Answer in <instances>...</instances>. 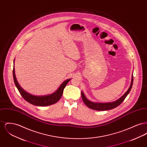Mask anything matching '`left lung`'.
I'll return each instance as SVG.
<instances>
[{
  "label": "left lung",
  "instance_id": "obj_1",
  "mask_svg": "<svg viewBox=\"0 0 147 147\" xmlns=\"http://www.w3.org/2000/svg\"><path fill=\"white\" fill-rule=\"evenodd\" d=\"M133 73H132L131 85H130L128 89L127 90V91H126V92L118 100L111 102L101 103V102H92L86 98L83 91H82L81 92L82 99H83L85 104L89 108L92 109V110H96V111H106V110H111V109H113L117 107L124 101L126 96L128 95V94H129V92H130L131 89H132V87L133 85Z\"/></svg>",
  "mask_w": 147,
  "mask_h": 147
}]
</instances>
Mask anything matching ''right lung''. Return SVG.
Returning <instances> with one entry per match:
<instances>
[{
    "label": "right lung",
    "mask_w": 147,
    "mask_h": 147,
    "mask_svg": "<svg viewBox=\"0 0 147 147\" xmlns=\"http://www.w3.org/2000/svg\"><path fill=\"white\" fill-rule=\"evenodd\" d=\"M15 59L14 61V67H13V78L14 83L20 93L22 97L24 98L26 101L32 105L38 106H46L52 105L56 103L61 98L63 94V90L65 87L66 85L70 81L71 79H68L65 80L61 85L59 86L58 89L51 94L43 95V96H36L30 94L28 92L25 90L19 83H18L15 73Z\"/></svg>",
    "instance_id": "right-lung-1"
}]
</instances>
